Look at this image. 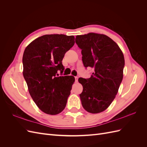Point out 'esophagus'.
Returning <instances> with one entry per match:
<instances>
[{"mask_svg":"<svg viewBox=\"0 0 147 147\" xmlns=\"http://www.w3.org/2000/svg\"><path fill=\"white\" fill-rule=\"evenodd\" d=\"M78 77L77 76V77H75V82H78Z\"/></svg>","mask_w":147,"mask_h":147,"instance_id":"34e87169","label":"esophagus"}]
</instances>
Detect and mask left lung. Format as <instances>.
I'll list each match as a JSON object with an SVG mask.
<instances>
[{"label":"left lung","instance_id":"8db88e82","mask_svg":"<svg viewBox=\"0 0 147 147\" xmlns=\"http://www.w3.org/2000/svg\"><path fill=\"white\" fill-rule=\"evenodd\" d=\"M85 67L94 69L90 78H79L83 86L80 94L83 107L91 113L107 109L115 98L123 77L124 58L112 39L104 34L89 33L77 35Z\"/></svg>","mask_w":147,"mask_h":147}]
</instances>
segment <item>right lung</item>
I'll return each mask as SVG.
<instances>
[{"label": "right lung", "instance_id": "1", "mask_svg": "<svg viewBox=\"0 0 147 147\" xmlns=\"http://www.w3.org/2000/svg\"><path fill=\"white\" fill-rule=\"evenodd\" d=\"M75 43L74 35H44L26 48L23 56V76L34 102L49 115L61 113L65 107L72 86L73 76L57 77L63 73L65 53Z\"/></svg>", "mask_w": 147, "mask_h": 147}]
</instances>
